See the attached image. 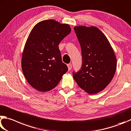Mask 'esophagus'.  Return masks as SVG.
Wrapping results in <instances>:
<instances>
[{
  "instance_id": "obj_1",
  "label": "esophagus",
  "mask_w": 131,
  "mask_h": 131,
  "mask_svg": "<svg viewBox=\"0 0 131 131\" xmlns=\"http://www.w3.org/2000/svg\"><path fill=\"white\" fill-rule=\"evenodd\" d=\"M67 67H68V71H70L72 68V64H68L67 65Z\"/></svg>"
}]
</instances>
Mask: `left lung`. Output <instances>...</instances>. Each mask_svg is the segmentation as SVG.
<instances>
[{"label": "left lung", "instance_id": "obj_1", "mask_svg": "<svg viewBox=\"0 0 131 131\" xmlns=\"http://www.w3.org/2000/svg\"><path fill=\"white\" fill-rule=\"evenodd\" d=\"M82 50L81 70L73 73L78 85L89 94H95L106 88L117 67L115 53L105 34L97 27H74Z\"/></svg>", "mask_w": 131, "mask_h": 131}]
</instances>
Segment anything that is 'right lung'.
<instances>
[{
  "label": "right lung",
  "mask_w": 131,
  "mask_h": 131,
  "mask_svg": "<svg viewBox=\"0 0 131 131\" xmlns=\"http://www.w3.org/2000/svg\"><path fill=\"white\" fill-rule=\"evenodd\" d=\"M71 31L68 24L48 19L37 23L30 33L23 50L21 67L27 82L40 92L54 89L68 71L58 45Z\"/></svg>",
  "instance_id": "add662e5"
}]
</instances>
